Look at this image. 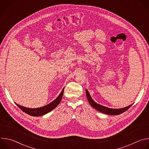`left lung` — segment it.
Masks as SVG:
<instances>
[{"label": "left lung", "instance_id": "left-lung-1", "mask_svg": "<svg viewBox=\"0 0 149 149\" xmlns=\"http://www.w3.org/2000/svg\"><path fill=\"white\" fill-rule=\"evenodd\" d=\"M86 96L87 98V100L89 102V103L90 104V105L92 106V107L95 109V110L100 111L101 113L106 114H108V115H118L124 112H125V111H127L128 110L131 106L133 105L131 104L129 106H127V107H125L124 108H122V109H110L107 107H105V106H103L102 105H100L97 102H95L93 98H91L88 91L87 90V89H86Z\"/></svg>", "mask_w": 149, "mask_h": 149}]
</instances>
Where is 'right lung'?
<instances>
[{
  "label": "right lung",
  "mask_w": 149,
  "mask_h": 149,
  "mask_svg": "<svg viewBox=\"0 0 149 149\" xmlns=\"http://www.w3.org/2000/svg\"><path fill=\"white\" fill-rule=\"evenodd\" d=\"M63 90H64V88H63L59 94V95L58 96V97L54 100L53 101L50 102L49 104L43 106L42 107L39 108H36V109H29V108H26L25 107H23V106H21L16 103V105L19 108H20L21 110H22L25 113L32 116H35V117H38V116H41L45 115L50 111H51L52 110H54L56 107H57V105L59 104V102L61 101V99L63 96Z\"/></svg>",
  "instance_id": "add662e5"
}]
</instances>
